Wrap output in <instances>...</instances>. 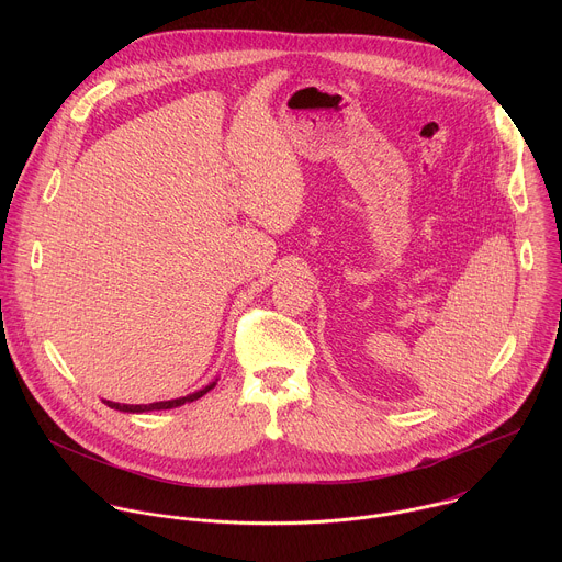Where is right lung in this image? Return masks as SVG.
I'll return each instance as SVG.
<instances>
[{
  "label": "right lung",
  "mask_w": 562,
  "mask_h": 562,
  "mask_svg": "<svg viewBox=\"0 0 562 562\" xmlns=\"http://www.w3.org/2000/svg\"><path fill=\"white\" fill-rule=\"evenodd\" d=\"M215 386V382L206 384L204 389L195 391V393H189L184 397H176V400H162V403H150V405H120V403H111V400H104V403L111 407V409H117V412H124V414H144V412H159V409H173V407H182L187 403H193V400L202 397L206 391H211Z\"/></svg>",
  "instance_id": "add662e5"
}]
</instances>
